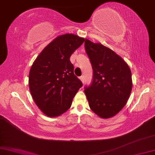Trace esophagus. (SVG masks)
<instances>
[{
	"mask_svg": "<svg viewBox=\"0 0 155 155\" xmlns=\"http://www.w3.org/2000/svg\"><path fill=\"white\" fill-rule=\"evenodd\" d=\"M80 80H81V81H82V83H84V76H81V77L80 78Z\"/></svg>",
	"mask_w": 155,
	"mask_h": 155,
	"instance_id": "obj_1",
	"label": "esophagus"
}]
</instances>
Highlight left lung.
Listing matches in <instances>:
<instances>
[{
  "label": "left lung",
  "instance_id": "obj_1",
  "mask_svg": "<svg viewBox=\"0 0 155 155\" xmlns=\"http://www.w3.org/2000/svg\"><path fill=\"white\" fill-rule=\"evenodd\" d=\"M85 51L93 69L92 82L84 87L90 108L102 118L115 116L130 97L132 73L125 61L101 44L85 39Z\"/></svg>",
  "mask_w": 155,
  "mask_h": 155
}]
</instances>
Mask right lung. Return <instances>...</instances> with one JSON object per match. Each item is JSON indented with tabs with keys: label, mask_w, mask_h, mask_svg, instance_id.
<instances>
[{
	"label": "right lung",
	"mask_w": 155,
	"mask_h": 155,
	"mask_svg": "<svg viewBox=\"0 0 155 155\" xmlns=\"http://www.w3.org/2000/svg\"><path fill=\"white\" fill-rule=\"evenodd\" d=\"M84 41L73 34L61 35L43 50L29 73V87L38 107L49 117H56L71 107L82 82L74 75L70 58Z\"/></svg>",
	"instance_id": "1"
}]
</instances>
